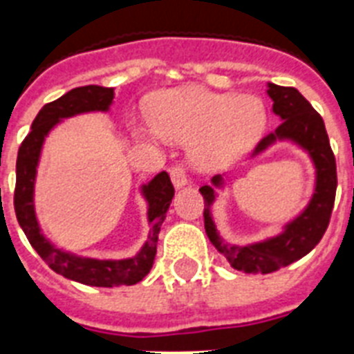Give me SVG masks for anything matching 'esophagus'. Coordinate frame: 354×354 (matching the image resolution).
<instances>
[{"instance_id": "obj_1", "label": "esophagus", "mask_w": 354, "mask_h": 354, "mask_svg": "<svg viewBox=\"0 0 354 354\" xmlns=\"http://www.w3.org/2000/svg\"><path fill=\"white\" fill-rule=\"evenodd\" d=\"M169 172H171V180L172 183H174V187L180 189L183 187V185H187V174H185V169H183L182 165L171 167Z\"/></svg>"}]
</instances>
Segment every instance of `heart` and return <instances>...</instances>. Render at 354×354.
<instances>
[{"mask_svg":"<svg viewBox=\"0 0 354 354\" xmlns=\"http://www.w3.org/2000/svg\"><path fill=\"white\" fill-rule=\"evenodd\" d=\"M266 106L255 95H233L185 88L161 93L152 104V122L139 132L191 147L202 171L232 165L255 147L266 128Z\"/></svg>","mask_w":354,"mask_h":354,"instance_id":"heart-1","label":"heart"}]
</instances>
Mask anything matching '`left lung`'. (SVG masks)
<instances>
[{
    "label": "left lung",
    "instance_id": "obj_1",
    "mask_svg": "<svg viewBox=\"0 0 354 354\" xmlns=\"http://www.w3.org/2000/svg\"><path fill=\"white\" fill-rule=\"evenodd\" d=\"M266 93L274 101V113L281 119V124L259 141L253 156L261 154L277 141L296 143L310 156L316 167V187L303 213L288 222L279 235L246 246L224 241L216 232L211 216V205L216 198L215 187L224 185L222 176L213 178V185L200 187V193L204 196V226L211 244L227 259L233 268L246 274H272L313 252V248L322 241L329 226L338 185L336 160L330 150L329 136L322 115L296 88H285L268 82Z\"/></svg>",
    "mask_w": 354,
    "mask_h": 354
}]
</instances>
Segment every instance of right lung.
Wrapping results in <instances>:
<instances>
[{
	"instance_id": "add662e5",
	"label": "right lung",
	"mask_w": 354,
	"mask_h": 354,
	"mask_svg": "<svg viewBox=\"0 0 354 354\" xmlns=\"http://www.w3.org/2000/svg\"><path fill=\"white\" fill-rule=\"evenodd\" d=\"M113 101V88L102 86H80L68 91L57 101L49 102L41 108L32 121L30 132L24 139L18 150L16 160V189H14V211L25 236L30 246L35 248L49 268L57 274L73 279L77 283L90 286H121L136 285L149 274L154 264L156 248H158V233L165 221L167 209L174 196L171 178L165 171L156 174L147 185L141 187L147 204H149V239L139 250L138 255L121 261H101V259L79 257L73 253L62 252L47 241L36 221L35 213V182L36 167L40 160L41 145L47 133L62 119L73 118L86 112H108Z\"/></svg>"
}]
</instances>
